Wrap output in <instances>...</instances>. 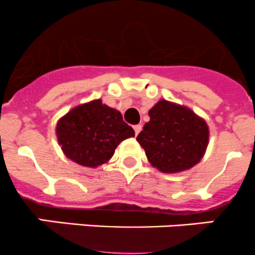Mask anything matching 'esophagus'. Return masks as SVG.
I'll return each mask as SVG.
<instances>
[{"instance_id":"34e87169","label":"esophagus","mask_w":255,"mask_h":255,"mask_svg":"<svg viewBox=\"0 0 255 255\" xmlns=\"http://www.w3.org/2000/svg\"><path fill=\"white\" fill-rule=\"evenodd\" d=\"M133 129H134L135 134H138V133H139L140 130H142V126H140V125H135L134 127H133Z\"/></svg>"}]
</instances>
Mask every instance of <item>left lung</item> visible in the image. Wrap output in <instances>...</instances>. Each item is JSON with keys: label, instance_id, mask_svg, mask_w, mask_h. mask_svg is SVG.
<instances>
[{"label": "left lung", "instance_id": "obj_1", "mask_svg": "<svg viewBox=\"0 0 255 255\" xmlns=\"http://www.w3.org/2000/svg\"><path fill=\"white\" fill-rule=\"evenodd\" d=\"M148 113L150 121L137 140L154 168L166 174L181 173L201 160L210 138L204 118L166 100L156 102Z\"/></svg>", "mask_w": 255, "mask_h": 255}]
</instances>
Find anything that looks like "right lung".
I'll list each match as a JSON object with an SVG mask.
<instances>
[{
	"instance_id": "1",
	"label": "right lung",
	"mask_w": 255,
	"mask_h": 255,
	"mask_svg": "<svg viewBox=\"0 0 255 255\" xmlns=\"http://www.w3.org/2000/svg\"><path fill=\"white\" fill-rule=\"evenodd\" d=\"M55 133L66 158L86 168L107 163L118 144L134 137L121 112L102 104L101 99L70 110L58 121Z\"/></svg>"
}]
</instances>
